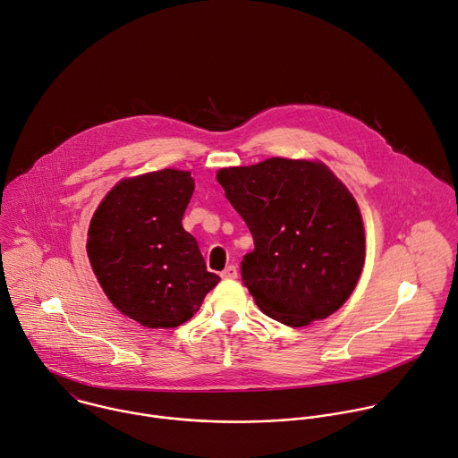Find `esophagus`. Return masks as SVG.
<instances>
[{"label": "esophagus", "mask_w": 458, "mask_h": 458, "mask_svg": "<svg viewBox=\"0 0 458 458\" xmlns=\"http://www.w3.org/2000/svg\"><path fill=\"white\" fill-rule=\"evenodd\" d=\"M221 277H223L225 281L237 279V268H235V267H228V268H225V270L221 272Z\"/></svg>", "instance_id": "1"}]
</instances>
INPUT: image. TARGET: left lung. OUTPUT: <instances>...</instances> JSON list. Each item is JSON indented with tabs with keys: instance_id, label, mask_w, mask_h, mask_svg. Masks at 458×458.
Segmentation results:
<instances>
[{
	"instance_id": "obj_1",
	"label": "left lung",
	"mask_w": 458,
	"mask_h": 458,
	"mask_svg": "<svg viewBox=\"0 0 458 458\" xmlns=\"http://www.w3.org/2000/svg\"><path fill=\"white\" fill-rule=\"evenodd\" d=\"M253 251L242 284L268 317L299 328L337 311L364 265V226L350 190L322 163L272 157L217 174Z\"/></svg>"
}]
</instances>
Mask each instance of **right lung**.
I'll list each match as a JSON object with an SVG mask.
<instances>
[{"label":"right lung","mask_w":458,"mask_h":458,"mask_svg":"<svg viewBox=\"0 0 458 458\" xmlns=\"http://www.w3.org/2000/svg\"><path fill=\"white\" fill-rule=\"evenodd\" d=\"M195 182L190 172L159 170L115 184L89 228V259L110 299L147 328H175L221 281L182 228Z\"/></svg>","instance_id":"right-lung-1"}]
</instances>
